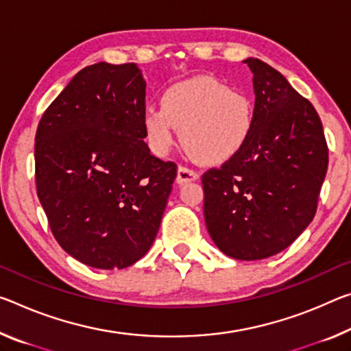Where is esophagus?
<instances>
[{
  "instance_id": "obj_1",
  "label": "esophagus",
  "mask_w": 351,
  "mask_h": 351,
  "mask_svg": "<svg viewBox=\"0 0 351 351\" xmlns=\"http://www.w3.org/2000/svg\"><path fill=\"white\" fill-rule=\"evenodd\" d=\"M197 180H198V171H195L193 169H189L186 165H180V169H178V176H176V181L180 182V184H186V182L197 181Z\"/></svg>"
}]
</instances>
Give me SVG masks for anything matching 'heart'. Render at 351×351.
Returning a JSON list of instances; mask_svg holds the SVG:
<instances>
[{
  "label": "heart",
  "mask_w": 351,
  "mask_h": 351,
  "mask_svg": "<svg viewBox=\"0 0 351 351\" xmlns=\"http://www.w3.org/2000/svg\"><path fill=\"white\" fill-rule=\"evenodd\" d=\"M254 115V101L247 92L198 76L167 87L160 108L143 110L142 126L156 154L170 152L180 130L182 145L193 158L203 164H221L247 145Z\"/></svg>",
  "instance_id": "b5f03b06"
}]
</instances>
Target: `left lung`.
Returning <instances> with one entry per match:
<instances>
[{
  "instance_id": "1",
  "label": "left lung",
  "mask_w": 351,
  "mask_h": 351,
  "mask_svg": "<svg viewBox=\"0 0 351 351\" xmlns=\"http://www.w3.org/2000/svg\"><path fill=\"white\" fill-rule=\"evenodd\" d=\"M253 71L254 130L234 158L202 176L204 220L220 252L241 261L287 248L313 221L328 170L320 117L280 71Z\"/></svg>"
}]
</instances>
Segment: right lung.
<instances>
[{"label":"right lung","instance_id":"right-lung-1","mask_svg":"<svg viewBox=\"0 0 351 351\" xmlns=\"http://www.w3.org/2000/svg\"><path fill=\"white\" fill-rule=\"evenodd\" d=\"M136 64L77 71L36 132V187L56 241L80 263L125 269L153 245L178 167L143 138Z\"/></svg>","mask_w":351,"mask_h":351}]
</instances>
